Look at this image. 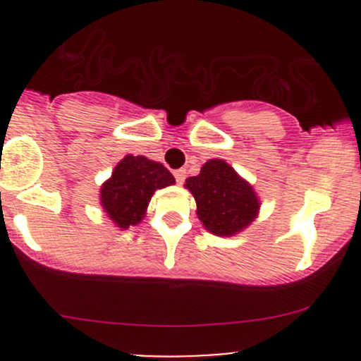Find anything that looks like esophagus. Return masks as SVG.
<instances>
[{"label": "esophagus", "mask_w": 361, "mask_h": 361, "mask_svg": "<svg viewBox=\"0 0 361 361\" xmlns=\"http://www.w3.org/2000/svg\"><path fill=\"white\" fill-rule=\"evenodd\" d=\"M174 178H176L178 185H183L185 178H187V173H185V169H178L174 171Z\"/></svg>", "instance_id": "1"}]
</instances>
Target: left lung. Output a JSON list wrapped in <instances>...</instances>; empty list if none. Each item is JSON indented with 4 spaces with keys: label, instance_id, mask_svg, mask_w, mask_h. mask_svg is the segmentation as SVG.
<instances>
[{
    "label": "left lung",
    "instance_id": "left-lung-1",
    "mask_svg": "<svg viewBox=\"0 0 361 361\" xmlns=\"http://www.w3.org/2000/svg\"><path fill=\"white\" fill-rule=\"evenodd\" d=\"M185 188L194 195L204 228L218 238L238 235L260 213L253 185L224 159L207 160L197 176L185 180Z\"/></svg>",
    "mask_w": 361,
    "mask_h": 361
}]
</instances>
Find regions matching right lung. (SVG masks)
I'll return each mask as SVG.
<instances>
[{
  "mask_svg": "<svg viewBox=\"0 0 361 361\" xmlns=\"http://www.w3.org/2000/svg\"><path fill=\"white\" fill-rule=\"evenodd\" d=\"M174 183V176L160 162L126 155L101 185L99 204L111 224L126 231L143 220L155 190Z\"/></svg>",
  "mask_w": 361,
  "mask_h": 361,
  "instance_id": "add662e5",
  "label": "right lung"
}]
</instances>
